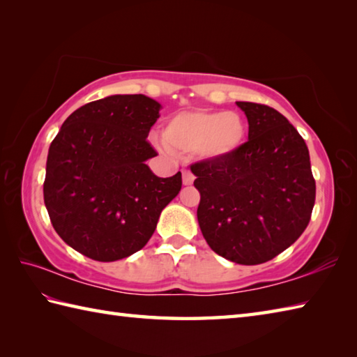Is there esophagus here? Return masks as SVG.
I'll return each mask as SVG.
<instances>
[{
	"instance_id": "esophagus-1",
	"label": "esophagus",
	"mask_w": 357,
	"mask_h": 357,
	"mask_svg": "<svg viewBox=\"0 0 357 357\" xmlns=\"http://www.w3.org/2000/svg\"><path fill=\"white\" fill-rule=\"evenodd\" d=\"M194 183V176H192V172H189V171H183V185L185 186H189V185H192Z\"/></svg>"
}]
</instances>
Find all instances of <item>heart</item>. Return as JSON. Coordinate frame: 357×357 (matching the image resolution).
<instances>
[{
    "label": "heart",
    "mask_w": 357,
    "mask_h": 357,
    "mask_svg": "<svg viewBox=\"0 0 357 357\" xmlns=\"http://www.w3.org/2000/svg\"><path fill=\"white\" fill-rule=\"evenodd\" d=\"M245 134L248 123L235 112H181L166 123L162 149L166 153H197L204 160H225L243 146Z\"/></svg>",
    "instance_id": "1"
}]
</instances>
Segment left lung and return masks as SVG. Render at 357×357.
Segmentation results:
<instances>
[{"label":"left lung","instance_id":"left-lung-1","mask_svg":"<svg viewBox=\"0 0 357 357\" xmlns=\"http://www.w3.org/2000/svg\"><path fill=\"white\" fill-rule=\"evenodd\" d=\"M249 140L225 160L191 166L200 191L197 218L211 249L255 266L280 255L310 221L316 185L310 155L295 126L276 109L236 102Z\"/></svg>","mask_w":357,"mask_h":357}]
</instances>
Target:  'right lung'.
<instances>
[{
	"mask_svg": "<svg viewBox=\"0 0 357 357\" xmlns=\"http://www.w3.org/2000/svg\"><path fill=\"white\" fill-rule=\"evenodd\" d=\"M162 105L113 94L71 113L49 148L44 203L70 248L109 263L140 250L181 189V172L157 177L146 137Z\"/></svg>",
	"mask_w": 357,
	"mask_h": 357,
	"instance_id": "add662e5",
	"label": "right lung"
}]
</instances>
